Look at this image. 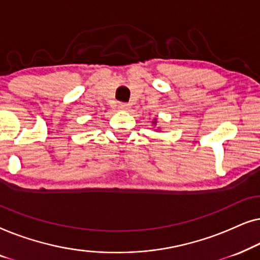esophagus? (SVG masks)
Wrapping results in <instances>:
<instances>
[{
  "instance_id": "obj_1",
  "label": "esophagus",
  "mask_w": 260,
  "mask_h": 260,
  "mask_svg": "<svg viewBox=\"0 0 260 260\" xmlns=\"http://www.w3.org/2000/svg\"><path fill=\"white\" fill-rule=\"evenodd\" d=\"M118 109L122 110V111H126V110L130 109V105L126 104V103H119Z\"/></svg>"
}]
</instances>
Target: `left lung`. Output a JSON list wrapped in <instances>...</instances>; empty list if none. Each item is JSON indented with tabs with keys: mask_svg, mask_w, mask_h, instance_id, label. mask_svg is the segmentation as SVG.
I'll return each instance as SVG.
<instances>
[{
	"mask_svg": "<svg viewBox=\"0 0 260 260\" xmlns=\"http://www.w3.org/2000/svg\"><path fill=\"white\" fill-rule=\"evenodd\" d=\"M152 123H154V124H155V123H156V120H155V122H152Z\"/></svg>",
	"mask_w": 260,
	"mask_h": 260,
	"instance_id": "obj_1",
	"label": "left lung"
}]
</instances>
